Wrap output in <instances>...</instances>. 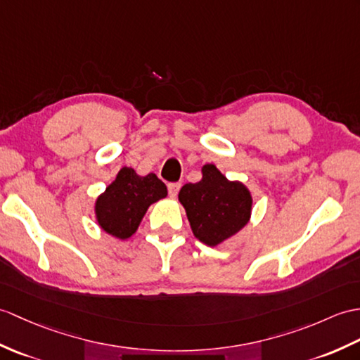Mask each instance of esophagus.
I'll return each mask as SVG.
<instances>
[{
	"label": "esophagus",
	"mask_w": 360,
	"mask_h": 360,
	"mask_svg": "<svg viewBox=\"0 0 360 360\" xmlns=\"http://www.w3.org/2000/svg\"><path fill=\"white\" fill-rule=\"evenodd\" d=\"M167 188H169V195L172 198H174L178 195V191L181 188V184L179 182H169V184H167Z\"/></svg>",
	"instance_id": "34e87169"
}]
</instances>
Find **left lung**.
Instances as JSON below:
<instances>
[{"label": "left lung", "mask_w": 360, "mask_h": 360, "mask_svg": "<svg viewBox=\"0 0 360 360\" xmlns=\"http://www.w3.org/2000/svg\"><path fill=\"white\" fill-rule=\"evenodd\" d=\"M179 200L193 235L210 247L238 233L252 213V196L247 187L229 181L213 164L202 167L199 182L181 188Z\"/></svg>", "instance_id": "obj_1"}]
</instances>
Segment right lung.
Masks as SVG:
<instances>
[{"label": "right lung", "instance_id": "right-lung-1", "mask_svg": "<svg viewBox=\"0 0 360 360\" xmlns=\"http://www.w3.org/2000/svg\"><path fill=\"white\" fill-rule=\"evenodd\" d=\"M165 196V184L155 173L139 176L133 169L124 167L96 199L98 224L108 235L127 239L136 231L147 208Z\"/></svg>", "mask_w": 360, "mask_h": 360}]
</instances>
